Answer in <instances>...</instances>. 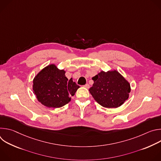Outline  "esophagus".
Wrapping results in <instances>:
<instances>
[{
  "mask_svg": "<svg viewBox=\"0 0 161 161\" xmlns=\"http://www.w3.org/2000/svg\"><path fill=\"white\" fill-rule=\"evenodd\" d=\"M83 86H84L85 88H90V85H89V84H88V83L85 84Z\"/></svg>",
  "mask_w": 161,
  "mask_h": 161,
  "instance_id": "1",
  "label": "esophagus"
}]
</instances>
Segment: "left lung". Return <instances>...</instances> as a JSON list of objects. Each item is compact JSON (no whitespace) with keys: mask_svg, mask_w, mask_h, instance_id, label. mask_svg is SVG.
Masks as SVG:
<instances>
[{"mask_svg":"<svg viewBox=\"0 0 161 161\" xmlns=\"http://www.w3.org/2000/svg\"><path fill=\"white\" fill-rule=\"evenodd\" d=\"M94 84L89 89L96 101L107 108H117L129 98L130 85L117 70L103 71L92 78Z\"/></svg>","mask_w":161,"mask_h":161,"instance_id":"8db88e82","label":"left lung"}]
</instances>
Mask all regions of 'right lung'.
<instances>
[{
    "label": "right lung",
    "instance_id": "1",
    "mask_svg": "<svg viewBox=\"0 0 161 161\" xmlns=\"http://www.w3.org/2000/svg\"><path fill=\"white\" fill-rule=\"evenodd\" d=\"M65 71L52 64L43 68L33 80V92L37 101L48 108H60L71 101L80 88L73 78L68 80Z\"/></svg>",
    "mask_w": 161,
    "mask_h": 161
}]
</instances>
